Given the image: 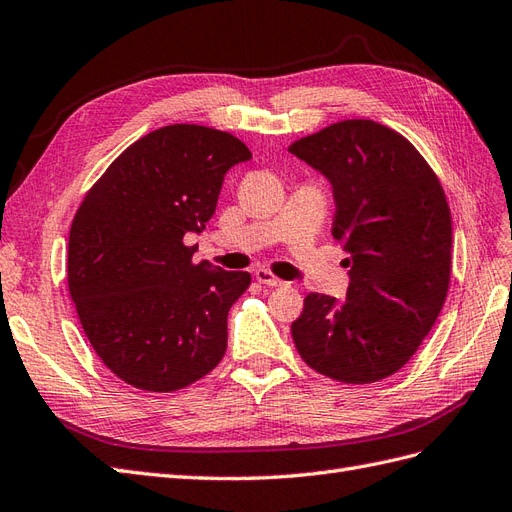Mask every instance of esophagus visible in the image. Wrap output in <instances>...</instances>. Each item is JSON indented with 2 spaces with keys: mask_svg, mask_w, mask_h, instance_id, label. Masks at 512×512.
<instances>
[{
  "mask_svg": "<svg viewBox=\"0 0 512 512\" xmlns=\"http://www.w3.org/2000/svg\"><path fill=\"white\" fill-rule=\"evenodd\" d=\"M255 279H257L261 285H270V287H283V285H285V281L276 279V276H274L270 270H266V268L255 270Z\"/></svg>",
  "mask_w": 512,
  "mask_h": 512,
  "instance_id": "1",
  "label": "esophagus"
}]
</instances>
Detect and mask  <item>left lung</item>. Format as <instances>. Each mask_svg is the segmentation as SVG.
Listing matches in <instances>:
<instances>
[{
    "mask_svg": "<svg viewBox=\"0 0 512 512\" xmlns=\"http://www.w3.org/2000/svg\"><path fill=\"white\" fill-rule=\"evenodd\" d=\"M332 184V236L349 255L345 302L304 298L291 324L317 373L373 384L425 341L450 285L452 221L444 188L414 145L373 120H343L289 145Z\"/></svg>",
    "mask_w": 512,
    "mask_h": 512,
    "instance_id": "1",
    "label": "left lung"
}]
</instances>
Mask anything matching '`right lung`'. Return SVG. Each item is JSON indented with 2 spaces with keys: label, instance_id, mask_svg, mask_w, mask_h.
I'll list each match as a JSON object with an SVG mask.
<instances>
[{
  "label": "right lung",
  "instance_id": "right-lung-1",
  "mask_svg": "<svg viewBox=\"0 0 512 512\" xmlns=\"http://www.w3.org/2000/svg\"><path fill=\"white\" fill-rule=\"evenodd\" d=\"M251 158L223 130L171 124L141 137L87 191L68 238V289L87 341L122 382L191 386L223 360L248 272L193 264L225 173Z\"/></svg>",
  "mask_w": 512,
  "mask_h": 512
}]
</instances>
